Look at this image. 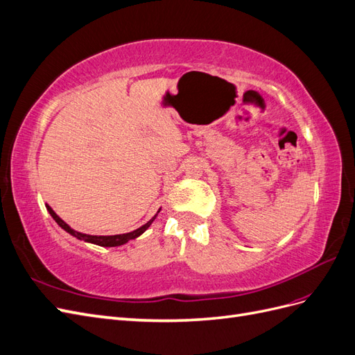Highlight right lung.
<instances>
[{"label":"right lung","instance_id":"add662e5","mask_svg":"<svg viewBox=\"0 0 355 355\" xmlns=\"http://www.w3.org/2000/svg\"><path fill=\"white\" fill-rule=\"evenodd\" d=\"M46 207H47L49 213L51 214V218L58 222V225H59V227H60L62 230H65L68 234L73 235L75 239L83 240V241H85V243L98 244V245H102V247H115V245H123V244H125L127 241L135 240L136 237H139V235L144 234L149 227H151V223L154 222V219L157 218V214H158V211H157V214H155V216H154L151 220H148L145 225H142L141 228H137V230H135V231H132V232H127V234H116V235H89V234H83V232H78V231L72 230L68 223L63 222V220L58 216V214H56L55 211H53V209H51L50 206H46Z\"/></svg>","mask_w":355,"mask_h":355}]
</instances>
